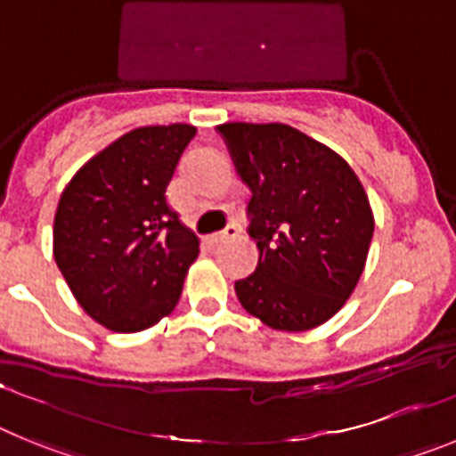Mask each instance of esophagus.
<instances>
[{"label": "esophagus", "mask_w": 456, "mask_h": 456, "mask_svg": "<svg viewBox=\"0 0 456 456\" xmlns=\"http://www.w3.org/2000/svg\"><path fill=\"white\" fill-rule=\"evenodd\" d=\"M237 235H240V228H237V225H228L225 231L215 232V235H209L208 241H209V244H224V241L232 240V237H237Z\"/></svg>", "instance_id": "obj_1"}]
</instances>
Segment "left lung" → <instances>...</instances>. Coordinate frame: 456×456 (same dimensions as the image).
I'll use <instances>...</instances> for the list:
<instances>
[{
  "label": "left lung",
  "mask_w": 456,
  "mask_h": 456,
  "mask_svg": "<svg viewBox=\"0 0 456 456\" xmlns=\"http://www.w3.org/2000/svg\"><path fill=\"white\" fill-rule=\"evenodd\" d=\"M240 178L257 267L235 283L247 313L276 331H308L347 304L365 269L374 216L345 159L283 123H224Z\"/></svg>",
  "instance_id": "8db88e82"
}]
</instances>
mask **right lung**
Segmentation results:
<instances>
[{
	"mask_svg": "<svg viewBox=\"0 0 456 456\" xmlns=\"http://www.w3.org/2000/svg\"><path fill=\"white\" fill-rule=\"evenodd\" d=\"M193 125L136 127L91 157L63 189L54 260L88 317L116 333L171 315L199 237L167 200Z\"/></svg>",
	"mask_w": 456,
	"mask_h": 456,
	"instance_id": "add662e5",
	"label": "right lung"
}]
</instances>
